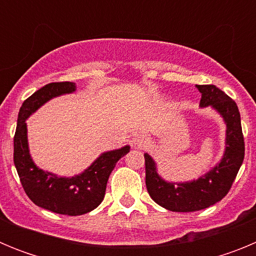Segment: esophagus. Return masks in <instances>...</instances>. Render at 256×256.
I'll use <instances>...</instances> for the list:
<instances>
[{
    "label": "esophagus",
    "mask_w": 256,
    "mask_h": 256,
    "mask_svg": "<svg viewBox=\"0 0 256 256\" xmlns=\"http://www.w3.org/2000/svg\"><path fill=\"white\" fill-rule=\"evenodd\" d=\"M148 136L144 134V133H137V134L133 136L132 144L134 148H144V144H148Z\"/></svg>",
    "instance_id": "1"
}]
</instances>
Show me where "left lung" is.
<instances>
[{
  "label": "left lung",
  "instance_id": "1",
  "mask_svg": "<svg viewBox=\"0 0 256 256\" xmlns=\"http://www.w3.org/2000/svg\"><path fill=\"white\" fill-rule=\"evenodd\" d=\"M200 105L212 106L227 124L226 152L216 168L187 183H169L159 177L151 156L144 154L146 187L156 204L170 212H198L220 201L230 192L245 156L241 116L236 102L214 84L198 86Z\"/></svg>",
  "mask_w": 256,
  "mask_h": 256
}]
</instances>
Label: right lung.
<instances>
[{"label":"right lung","instance_id":"1","mask_svg":"<svg viewBox=\"0 0 256 256\" xmlns=\"http://www.w3.org/2000/svg\"><path fill=\"white\" fill-rule=\"evenodd\" d=\"M74 91L73 82L48 83L36 91L20 108L14 136V164L28 198L38 206L64 216H82L96 209L105 196L108 176L119 159L130 152V146H124L102 154L87 170L72 178L58 177L36 166L29 155L26 118L52 97Z\"/></svg>","mask_w":256,"mask_h":256}]
</instances>
